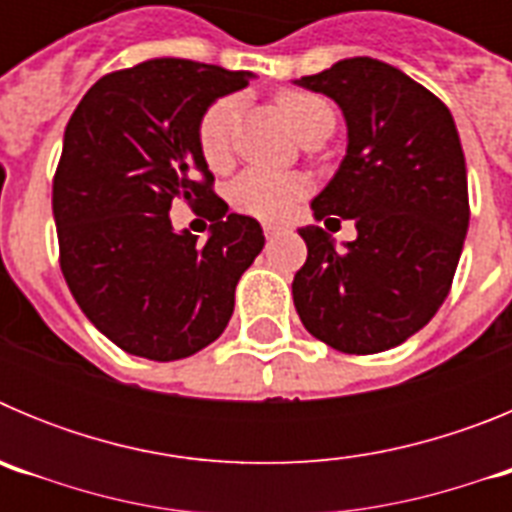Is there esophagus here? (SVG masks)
Instances as JSON below:
<instances>
[{
	"instance_id": "obj_1",
	"label": "esophagus",
	"mask_w": 512,
	"mask_h": 512,
	"mask_svg": "<svg viewBox=\"0 0 512 512\" xmlns=\"http://www.w3.org/2000/svg\"><path fill=\"white\" fill-rule=\"evenodd\" d=\"M282 233H287V228H284V225H277V223H264V235L266 238H277V235H282Z\"/></svg>"
}]
</instances>
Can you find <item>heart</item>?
Segmentation results:
<instances>
[{
    "label": "heart",
    "mask_w": 512,
    "mask_h": 512,
    "mask_svg": "<svg viewBox=\"0 0 512 512\" xmlns=\"http://www.w3.org/2000/svg\"><path fill=\"white\" fill-rule=\"evenodd\" d=\"M238 99L223 97L210 104L200 117L197 140L200 151L212 169L228 164L230 140H233L235 120H238ZM277 107L297 138L307 140L310 135H330L336 125V112L323 97L312 92H282ZM307 194V179L300 174H282V171L253 166L238 174L228 189L230 205L246 215L261 220H282L295 210L297 202Z\"/></svg>",
    "instance_id": "obj_1"
}]
</instances>
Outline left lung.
Instances as JSON below:
<instances>
[{"label":"left lung","instance_id":"1","mask_svg":"<svg viewBox=\"0 0 512 512\" xmlns=\"http://www.w3.org/2000/svg\"><path fill=\"white\" fill-rule=\"evenodd\" d=\"M297 87L330 97L346 120V156L312 217L354 220L336 246L305 225L307 261L292 297L312 336L343 354H379L418 333L451 289L469 228L467 164L449 107L377 58L333 63Z\"/></svg>","mask_w":512,"mask_h":512}]
</instances>
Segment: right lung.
<instances>
[{
  "label": "right lung",
  "mask_w": 512,
  "mask_h": 512,
  "mask_svg": "<svg viewBox=\"0 0 512 512\" xmlns=\"http://www.w3.org/2000/svg\"><path fill=\"white\" fill-rule=\"evenodd\" d=\"M251 71L151 58L107 74L63 133L53 179L61 271L94 328L133 356L176 361L228 325L235 284L264 248L253 217L212 192L197 128ZM205 204V244L170 225V202Z\"/></svg>",
  "instance_id": "obj_1"
}]
</instances>
